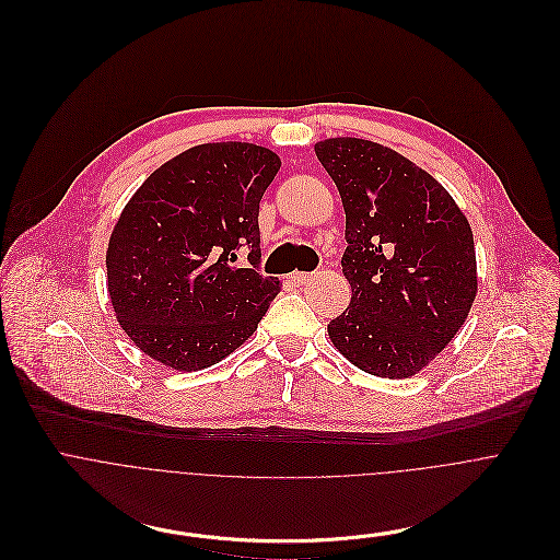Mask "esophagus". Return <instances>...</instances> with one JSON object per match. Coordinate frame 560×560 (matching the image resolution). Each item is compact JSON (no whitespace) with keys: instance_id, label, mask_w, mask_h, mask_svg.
I'll return each instance as SVG.
<instances>
[{"instance_id":"esophagus-1","label":"esophagus","mask_w":560,"mask_h":560,"mask_svg":"<svg viewBox=\"0 0 560 560\" xmlns=\"http://www.w3.org/2000/svg\"><path fill=\"white\" fill-rule=\"evenodd\" d=\"M289 278H291V282H293V284L302 287V284H306L308 280H313L315 276H313V273H306V271H293Z\"/></svg>"}]
</instances>
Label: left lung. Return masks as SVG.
<instances>
[{
	"mask_svg": "<svg viewBox=\"0 0 560 560\" xmlns=\"http://www.w3.org/2000/svg\"><path fill=\"white\" fill-rule=\"evenodd\" d=\"M315 154L347 211L349 308L328 338L351 364L388 380L419 373L466 322L477 295L472 230L453 196L406 156L364 139Z\"/></svg>",
	"mask_w": 560,
	"mask_h": 560,
	"instance_id": "obj_1",
	"label": "left lung"
}]
</instances>
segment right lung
<instances>
[{
  "label": "right lung",
  "mask_w": 560,
  "mask_h": 560,
  "mask_svg": "<svg viewBox=\"0 0 560 560\" xmlns=\"http://www.w3.org/2000/svg\"><path fill=\"white\" fill-rule=\"evenodd\" d=\"M280 159L254 143H205L137 189L107 245V291L130 340L176 371L234 353L280 280L260 273V200ZM245 250L249 270L231 262Z\"/></svg>",
  "instance_id": "1"
}]
</instances>
